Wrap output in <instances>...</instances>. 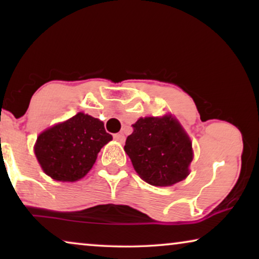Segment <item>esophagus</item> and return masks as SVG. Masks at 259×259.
I'll list each match as a JSON object with an SVG mask.
<instances>
[{
	"instance_id": "esophagus-1",
	"label": "esophagus",
	"mask_w": 259,
	"mask_h": 259,
	"mask_svg": "<svg viewBox=\"0 0 259 259\" xmlns=\"http://www.w3.org/2000/svg\"><path fill=\"white\" fill-rule=\"evenodd\" d=\"M113 138H114V140L119 141V143H121V144L125 143V136H123L122 133H116L113 136Z\"/></svg>"
}]
</instances>
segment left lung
<instances>
[{"instance_id": "8db88e82", "label": "left lung", "mask_w": 259, "mask_h": 259, "mask_svg": "<svg viewBox=\"0 0 259 259\" xmlns=\"http://www.w3.org/2000/svg\"><path fill=\"white\" fill-rule=\"evenodd\" d=\"M132 127L125 152L141 179L153 186H171L189 176L192 143L178 120L147 116Z\"/></svg>"}]
</instances>
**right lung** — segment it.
I'll return each mask as SVG.
<instances>
[{
	"mask_svg": "<svg viewBox=\"0 0 259 259\" xmlns=\"http://www.w3.org/2000/svg\"><path fill=\"white\" fill-rule=\"evenodd\" d=\"M111 140L104 122L80 112L42 132L34 151L46 175L58 182H76L90 172Z\"/></svg>",
	"mask_w": 259,
	"mask_h": 259,
	"instance_id": "1",
	"label": "right lung"
}]
</instances>
